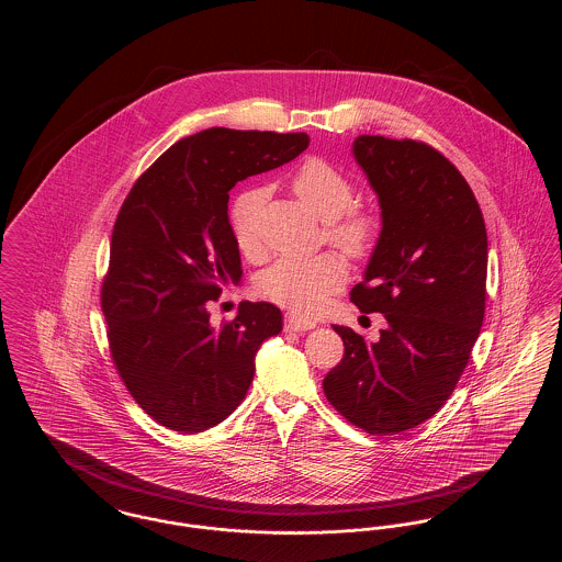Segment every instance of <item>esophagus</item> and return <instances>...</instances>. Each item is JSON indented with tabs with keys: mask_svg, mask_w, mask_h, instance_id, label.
Here are the masks:
<instances>
[{
	"mask_svg": "<svg viewBox=\"0 0 562 562\" xmlns=\"http://www.w3.org/2000/svg\"><path fill=\"white\" fill-rule=\"evenodd\" d=\"M314 326H316L314 322L301 321V318H294V316H289L284 321V330H291V333H303V330H310Z\"/></svg>",
	"mask_w": 562,
	"mask_h": 562,
	"instance_id": "34e87169",
	"label": "esophagus"
}]
</instances>
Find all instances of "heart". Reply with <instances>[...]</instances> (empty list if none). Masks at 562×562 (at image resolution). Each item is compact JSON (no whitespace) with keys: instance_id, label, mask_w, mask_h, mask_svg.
<instances>
[{"instance_id":"1","label":"heart","mask_w":562,"mask_h":562,"mask_svg":"<svg viewBox=\"0 0 562 562\" xmlns=\"http://www.w3.org/2000/svg\"><path fill=\"white\" fill-rule=\"evenodd\" d=\"M294 195L324 221V238L351 259L369 257L381 236V218L373 209L351 206L356 186L344 170L322 158L301 161L291 175ZM266 202V189H244L232 202V236L246 259H259L263 246L257 221ZM348 280V268L335 252L310 259L278 261L259 278V293L291 310L301 318H312L328 305Z\"/></svg>"}]
</instances>
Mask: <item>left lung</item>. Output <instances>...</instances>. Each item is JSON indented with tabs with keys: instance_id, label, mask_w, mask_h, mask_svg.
I'll list each match as a JSON object with an SVG mask.
<instances>
[{
	"instance_id": "8db88e82",
	"label": "left lung",
	"mask_w": 562,
	"mask_h": 562,
	"mask_svg": "<svg viewBox=\"0 0 562 562\" xmlns=\"http://www.w3.org/2000/svg\"><path fill=\"white\" fill-rule=\"evenodd\" d=\"M353 156L383 229L349 299L387 328L369 344L333 326L346 351L322 387L351 426L392 436L434 417L470 360L486 303V227L463 175L428 143L362 134Z\"/></svg>"
}]
</instances>
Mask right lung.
Masks as SVG:
<instances>
[{"label":"right lung","instance_id":"1","mask_svg":"<svg viewBox=\"0 0 562 562\" xmlns=\"http://www.w3.org/2000/svg\"><path fill=\"white\" fill-rule=\"evenodd\" d=\"M307 145L305 133L211 128L168 147L126 195L101 307L115 371L164 428L195 434L232 415L252 383L261 344L282 330L271 303L244 301L216 328L206 307L241 276L229 191Z\"/></svg>","mask_w":562,"mask_h":562}]
</instances>
